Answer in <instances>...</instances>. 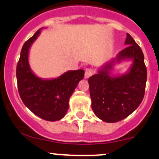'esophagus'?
I'll use <instances>...</instances> for the list:
<instances>
[{
    "mask_svg": "<svg viewBox=\"0 0 159 159\" xmlns=\"http://www.w3.org/2000/svg\"><path fill=\"white\" fill-rule=\"evenodd\" d=\"M93 73H94V70L93 69V68H91V67L86 68V71H85V77L86 78L90 77L92 75H93Z\"/></svg>",
    "mask_w": 159,
    "mask_h": 159,
    "instance_id": "34e87169",
    "label": "esophagus"
}]
</instances>
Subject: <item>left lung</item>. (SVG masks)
Segmentation results:
<instances>
[{"label":"left lung","mask_w":159,"mask_h":159,"mask_svg":"<svg viewBox=\"0 0 159 159\" xmlns=\"http://www.w3.org/2000/svg\"><path fill=\"white\" fill-rule=\"evenodd\" d=\"M127 46L119 52L117 61L134 59L129 72L117 77L109 76L114 61L89 79L92 107L95 115L105 122L114 123L126 118L140 105L146 90L147 70L141 48L129 34Z\"/></svg>","instance_id":"left-lung-1"}]
</instances>
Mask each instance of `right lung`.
I'll return each mask as SVG.
<instances>
[{
	"instance_id": "obj_1",
	"label": "right lung",
	"mask_w": 159,
	"mask_h": 159,
	"mask_svg": "<svg viewBox=\"0 0 159 159\" xmlns=\"http://www.w3.org/2000/svg\"><path fill=\"white\" fill-rule=\"evenodd\" d=\"M40 30L26 41L22 48L16 65L18 92L24 105L35 115L48 121L61 120L69 108V99L79 82L84 77V70L68 71L57 79L43 80L30 70L28 53Z\"/></svg>"
}]
</instances>
